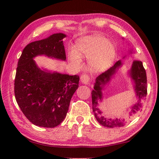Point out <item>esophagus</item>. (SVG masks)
Returning a JSON list of instances; mask_svg holds the SVG:
<instances>
[{"label":"esophagus","mask_w":159,"mask_h":159,"mask_svg":"<svg viewBox=\"0 0 159 159\" xmlns=\"http://www.w3.org/2000/svg\"><path fill=\"white\" fill-rule=\"evenodd\" d=\"M80 81L82 82L83 84H88V83L90 82V76L88 74H83L80 77Z\"/></svg>","instance_id":"34e87169"}]
</instances>
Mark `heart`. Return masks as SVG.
I'll list each match as a JSON object with an SVG mask.
<instances>
[{
    "label": "heart",
    "mask_w": 159,
    "mask_h": 159,
    "mask_svg": "<svg viewBox=\"0 0 159 159\" xmlns=\"http://www.w3.org/2000/svg\"><path fill=\"white\" fill-rule=\"evenodd\" d=\"M116 49L114 44L99 34L91 35L76 42L75 50L69 52V60L75 66H81V58L89 59L88 64L92 71H103L114 61Z\"/></svg>",
    "instance_id": "b5f03b06"
}]
</instances>
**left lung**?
I'll return each mask as SVG.
<instances>
[{
    "label": "left lung",
    "instance_id": "left-lung-1",
    "mask_svg": "<svg viewBox=\"0 0 159 159\" xmlns=\"http://www.w3.org/2000/svg\"><path fill=\"white\" fill-rule=\"evenodd\" d=\"M123 39H124L123 38ZM129 54L134 53L133 49H130ZM126 56L123 57L125 59ZM123 63L121 60H118L114 66L111 67L107 71L99 75L95 79L94 89L92 90V102L93 110L95 117L99 124L107 128H117L124 126L129 120H131L137 113L141 111L143 107L144 99L147 93V82L146 71L140 61H133L130 69L127 72V76L130 79L133 85L134 92L135 93L137 102L128 107V113L125 118H107L102 116V111L99 109V102L103 101L104 98L102 91L104 90L106 85H108L113 79L116 76L118 70L122 67Z\"/></svg>",
    "mask_w": 159,
    "mask_h": 159
}]
</instances>
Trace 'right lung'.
<instances>
[{"label":"right lung","mask_w":159,"mask_h":159,"mask_svg":"<svg viewBox=\"0 0 159 159\" xmlns=\"http://www.w3.org/2000/svg\"><path fill=\"white\" fill-rule=\"evenodd\" d=\"M53 34L28 44L19 59L15 79V99L25 116L37 126L55 128L68 112L70 101L79 88V76L40 68L34 58L45 56L65 61L63 39Z\"/></svg>","instance_id":"right-lung-1"}]
</instances>
